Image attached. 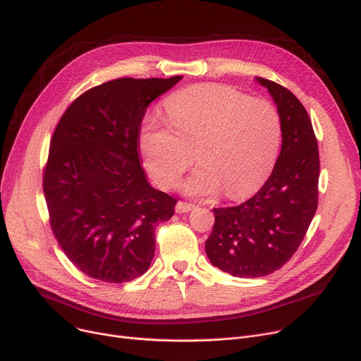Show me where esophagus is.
<instances>
[{"instance_id":"esophagus-1","label":"esophagus","mask_w":361,"mask_h":361,"mask_svg":"<svg viewBox=\"0 0 361 361\" xmlns=\"http://www.w3.org/2000/svg\"><path fill=\"white\" fill-rule=\"evenodd\" d=\"M195 209V204L193 203H188V202H183L180 200L177 204H176V211L178 214H185V212H190Z\"/></svg>"}]
</instances>
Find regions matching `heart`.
Returning <instances> with one entry per match:
<instances>
[{"label": "heart", "mask_w": 361, "mask_h": 361, "mask_svg": "<svg viewBox=\"0 0 361 361\" xmlns=\"http://www.w3.org/2000/svg\"><path fill=\"white\" fill-rule=\"evenodd\" d=\"M166 120L150 116L140 133L146 168L176 185L196 159L200 166L184 184L188 195L230 199L252 195L269 176L282 142L276 106L233 86L206 83L171 94Z\"/></svg>", "instance_id": "obj_1"}]
</instances>
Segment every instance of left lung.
<instances>
[{"mask_svg":"<svg viewBox=\"0 0 361 361\" xmlns=\"http://www.w3.org/2000/svg\"><path fill=\"white\" fill-rule=\"evenodd\" d=\"M268 87L282 121V147L260 190L238 206L215 207L206 255L224 272L267 276L297 252L317 209L319 149L312 120L295 94L272 80Z\"/></svg>","mask_w":361,"mask_h":361,"instance_id":"8db88e82","label":"left lung"}]
</instances>
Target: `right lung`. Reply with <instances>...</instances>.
I'll list each match as a JSON object with an SVG mask.
<instances>
[{
    "label": "right lung",
    "instance_id": "add662e5",
    "mask_svg": "<svg viewBox=\"0 0 361 361\" xmlns=\"http://www.w3.org/2000/svg\"><path fill=\"white\" fill-rule=\"evenodd\" d=\"M181 80L123 78L83 92L63 114L44 166L51 230L83 274L121 283L143 275L157 225L177 199L155 190L139 161L147 105Z\"/></svg>",
    "mask_w": 361,
    "mask_h": 361
}]
</instances>
